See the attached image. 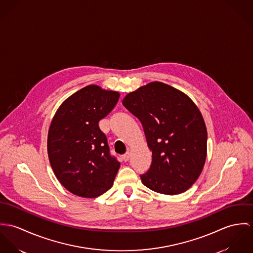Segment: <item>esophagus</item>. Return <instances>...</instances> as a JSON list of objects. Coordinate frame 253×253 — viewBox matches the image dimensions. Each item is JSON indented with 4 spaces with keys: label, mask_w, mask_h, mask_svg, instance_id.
I'll use <instances>...</instances> for the list:
<instances>
[{
    "label": "esophagus",
    "mask_w": 253,
    "mask_h": 253,
    "mask_svg": "<svg viewBox=\"0 0 253 253\" xmlns=\"http://www.w3.org/2000/svg\"><path fill=\"white\" fill-rule=\"evenodd\" d=\"M122 159H123L125 162H127V161L130 159V152L125 153V154L122 156Z\"/></svg>",
    "instance_id": "34e87169"
}]
</instances>
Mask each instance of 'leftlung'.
I'll list each match as a JSON object with an SVG mask.
<instances>
[{
    "label": "left lung",
    "instance_id": "left-lung-1",
    "mask_svg": "<svg viewBox=\"0 0 253 253\" xmlns=\"http://www.w3.org/2000/svg\"><path fill=\"white\" fill-rule=\"evenodd\" d=\"M123 106L140 119L152 163L140 174L149 189L166 195L186 191L199 177L207 157V128L191 99L154 82L129 93Z\"/></svg>",
    "mask_w": 253,
    "mask_h": 253
}]
</instances>
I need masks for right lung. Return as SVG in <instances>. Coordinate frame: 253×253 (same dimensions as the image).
<instances>
[{"mask_svg":"<svg viewBox=\"0 0 253 253\" xmlns=\"http://www.w3.org/2000/svg\"><path fill=\"white\" fill-rule=\"evenodd\" d=\"M119 93L88 85L58 109L48 131V158L58 180L75 195L95 198L108 191L120 168L99 121L117 104Z\"/></svg>","mask_w":253,"mask_h":253,"instance_id":"add662e5","label":"right lung"}]
</instances>
